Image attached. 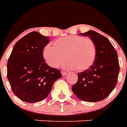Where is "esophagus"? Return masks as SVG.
<instances>
[{"instance_id":"obj_1","label":"esophagus","mask_w":127,"mask_h":127,"mask_svg":"<svg viewBox=\"0 0 127 127\" xmlns=\"http://www.w3.org/2000/svg\"><path fill=\"white\" fill-rule=\"evenodd\" d=\"M61 74H62V75L63 76H66V74H68L67 72H64V71H61Z\"/></svg>"}]
</instances>
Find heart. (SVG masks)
I'll use <instances>...</instances> for the list:
<instances>
[{
    "mask_svg": "<svg viewBox=\"0 0 127 127\" xmlns=\"http://www.w3.org/2000/svg\"><path fill=\"white\" fill-rule=\"evenodd\" d=\"M43 57L49 65L59 67L66 58L64 66L71 70L83 71L92 65L96 57V47L92 39L78 35L58 39L43 49Z\"/></svg>",
    "mask_w": 127,
    "mask_h": 127,
    "instance_id": "1",
    "label": "heart"
}]
</instances>
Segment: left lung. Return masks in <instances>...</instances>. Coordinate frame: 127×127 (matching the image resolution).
<instances>
[{"mask_svg":"<svg viewBox=\"0 0 127 127\" xmlns=\"http://www.w3.org/2000/svg\"><path fill=\"white\" fill-rule=\"evenodd\" d=\"M88 36L96 47L94 63L81 73L72 90L84 101L97 102L106 98L115 88L119 72L117 53L108 39L95 31L80 33Z\"/></svg>","mask_w":127,"mask_h":127,"instance_id":"8db88e82","label":"left lung"}]
</instances>
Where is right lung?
Returning <instances> with one entry per match:
<instances>
[{
  "label": "right lung",
  "mask_w": 127,
  "mask_h": 127,
  "mask_svg": "<svg viewBox=\"0 0 127 127\" xmlns=\"http://www.w3.org/2000/svg\"><path fill=\"white\" fill-rule=\"evenodd\" d=\"M49 37L32 32L18 41L7 63V78L13 93L21 100L35 103L49 95L59 70L45 63L43 49Z\"/></svg>",
  "instance_id": "1"
}]
</instances>
